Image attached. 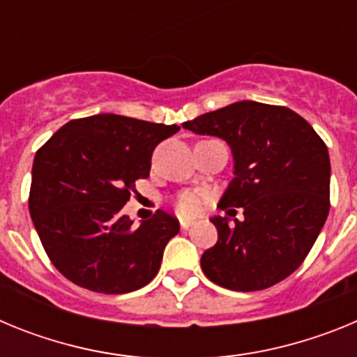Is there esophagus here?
<instances>
[{
	"label": "esophagus",
	"mask_w": 357,
	"mask_h": 357,
	"mask_svg": "<svg viewBox=\"0 0 357 357\" xmlns=\"http://www.w3.org/2000/svg\"><path fill=\"white\" fill-rule=\"evenodd\" d=\"M189 227H191V222H188V220H181V229L182 230H188Z\"/></svg>",
	"instance_id": "esophagus-1"
}]
</instances>
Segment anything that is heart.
Returning <instances> with one entry per match:
<instances>
[{
	"label": "heart",
	"instance_id": "obj_1",
	"mask_svg": "<svg viewBox=\"0 0 357 357\" xmlns=\"http://www.w3.org/2000/svg\"><path fill=\"white\" fill-rule=\"evenodd\" d=\"M202 207H204V200L195 193H184L176 198V211H178L182 216H197V214H200Z\"/></svg>",
	"mask_w": 357,
	"mask_h": 357
}]
</instances>
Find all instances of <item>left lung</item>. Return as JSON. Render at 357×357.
I'll list each match as a JSON object with an SVG mask.
<instances>
[{
	"mask_svg": "<svg viewBox=\"0 0 357 357\" xmlns=\"http://www.w3.org/2000/svg\"><path fill=\"white\" fill-rule=\"evenodd\" d=\"M227 141L234 178L214 216L218 243L200 266L234 291H259L291 275L313 248L329 214L331 162L320 135L288 107L245 100L182 123ZM232 206H241L243 220Z\"/></svg>",
	"mask_w": 357,
	"mask_h": 357,
	"instance_id": "8db88e82",
	"label": "left lung"
}]
</instances>
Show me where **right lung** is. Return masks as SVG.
I'll use <instances>...</instances> for the list:
<instances>
[{
  "label": "right lung",
  "mask_w": 357,
  "mask_h": 357,
  "mask_svg": "<svg viewBox=\"0 0 357 357\" xmlns=\"http://www.w3.org/2000/svg\"><path fill=\"white\" fill-rule=\"evenodd\" d=\"M181 130L118 114L71 119L37 150L28 207L53 266L105 295L135 291L157 275L178 220L157 211L139 227L123 214L146 178L151 153Z\"/></svg>",
  "instance_id": "right-lung-1"
}]
</instances>
